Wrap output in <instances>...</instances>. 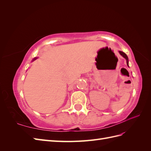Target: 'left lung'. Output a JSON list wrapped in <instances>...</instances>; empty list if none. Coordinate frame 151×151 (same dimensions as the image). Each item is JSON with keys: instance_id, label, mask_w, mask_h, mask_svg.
I'll return each mask as SVG.
<instances>
[{"instance_id": "left-lung-1", "label": "left lung", "mask_w": 151, "mask_h": 151, "mask_svg": "<svg viewBox=\"0 0 151 151\" xmlns=\"http://www.w3.org/2000/svg\"><path fill=\"white\" fill-rule=\"evenodd\" d=\"M119 53H120V54L121 55H122L123 58H125L126 59V60H127V64L128 67H129V58H128L127 55H126L124 52H122V51H119Z\"/></svg>"}]
</instances>
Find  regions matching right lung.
<instances>
[{"mask_svg":"<svg viewBox=\"0 0 151 151\" xmlns=\"http://www.w3.org/2000/svg\"><path fill=\"white\" fill-rule=\"evenodd\" d=\"M38 58L37 57H35V58H34L33 59V60H32V62H33V61H35V60H36V59H37Z\"/></svg>","mask_w":151,"mask_h":151,"instance_id":"1","label":"right lung"}]
</instances>
